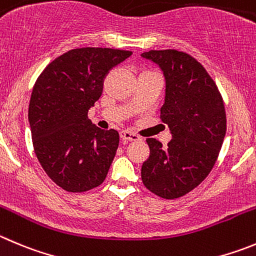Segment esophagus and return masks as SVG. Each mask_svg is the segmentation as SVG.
<instances>
[{"mask_svg": "<svg viewBox=\"0 0 256 256\" xmlns=\"http://www.w3.org/2000/svg\"><path fill=\"white\" fill-rule=\"evenodd\" d=\"M120 136H121V139H122V142H138V140H140L139 136L128 130L121 131Z\"/></svg>", "mask_w": 256, "mask_h": 256, "instance_id": "34e87169", "label": "esophagus"}]
</instances>
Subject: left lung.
<instances>
[{"label":"left lung","mask_w":256,"mask_h":256,"mask_svg":"<svg viewBox=\"0 0 256 256\" xmlns=\"http://www.w3.org/2000/svg\"><path fill=\"white\" fill-rule=\"evenodd\" d=\"M142 56L163 72L160 118L172 134L166 148L156 139L146 140L150 155L142 179L150 192L174 200L194 190L214 168L225 139V106L214 80L190 54L166 49Z\"/></svg>","instance_id":"left-lung-1"}]
</instances>
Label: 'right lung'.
Instances as JSON below:
<instances>
[{"label":"right lung","mask_w":256,"mask_h":256,"mask_svg":"<svg viewBox=\"0 0 256 256\" xmlns=\"http://www.w3.org/2000/svg\"><path fill=\"white\" fill-rule=\"evenodd\" d=\"M131 54L110 48L69 50L35 82L28 104L35 154L49 178L68 192L98 187L108 173L120 135L101 130L87 114L107 73Z\"/></svg>","instance_id":"right-lung-1"}]
</instances>
